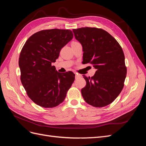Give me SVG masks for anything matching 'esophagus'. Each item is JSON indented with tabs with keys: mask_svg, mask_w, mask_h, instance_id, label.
Masks as SVG:
<instances>
[{
	"mask_svg": "<svg viewBox=\"0 0 146 146\" xmlns=\"http://www.w3.org/2000/svg\"><path fill=\"white\" fill-rule=\"evenodd\" d=\"M75 75H76V78H78L81 77L80 75H79V74H78L77 73H75Z\"/></svg>",
	"mask_w": 146,
	"mask_h": 146,
	"instance_id": "esophagus-1",
	"label": "esophagus"
}]
</instances>
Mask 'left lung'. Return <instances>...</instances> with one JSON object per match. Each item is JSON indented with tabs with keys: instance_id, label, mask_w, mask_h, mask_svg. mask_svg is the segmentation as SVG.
<instances>
[{
	"instance_id": "obj_1",
	"label": "left lung",
	"mask_w": 146,
	"mask_h": 146,
	"mask_svg": "<svg viewBox=\"0 0 146 146\" xmlns=\"http://www.w3.org/2000/svg\"><path fill=\"white\" fill-rule=\"evenodd\" d=\"M72 32L82 46L83 63H90L96 69L91 78L83 76L86 85L82 95L93 107H105L116 99L123 87L127 68L122 47L103 29L83 27Z\"/></svg>"
}]
</instances>
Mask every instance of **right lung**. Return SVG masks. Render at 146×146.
<instances>
[{
	"instance_id": "obj_1",
	"label": "right lung",
	"mask_w": 146,
	"mask_h": 146,
	"mask_svg": "<svg viewBox=\"0 0 146 146\" xmlns=\"http://www.w3.org/2000/svg\"><path fill=\"white\" fill-rule=\"evenodd\" d=\"M72 38L70 30H41L32 35L22 48L21 80L30 99L40 107L52 108L62 103L75 80L72 72L60 73L52 65Z\"/></svg>"
}]
</instances>
